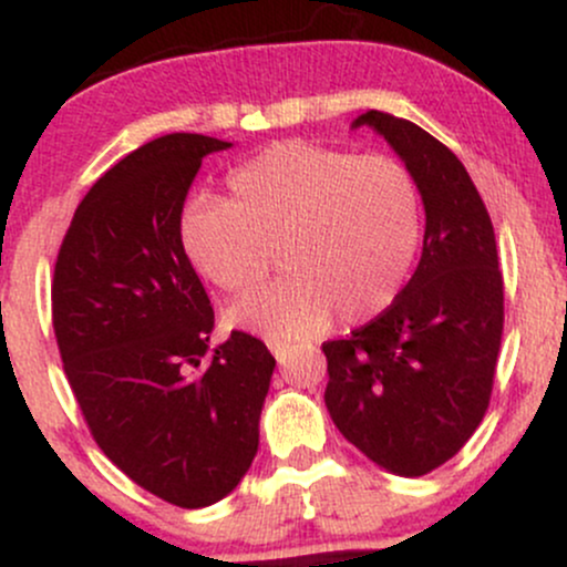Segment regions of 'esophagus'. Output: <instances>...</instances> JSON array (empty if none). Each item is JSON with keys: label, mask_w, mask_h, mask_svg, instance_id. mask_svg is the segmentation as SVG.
<instances>
[{"label": "esophagus", "mask_w": 567, "mask_h": 567, "mask_svg": "<svg viewBox=\"0 0 567 567\" xmlns=\"http://www.w3.org/2000/svg\"><path fill=\"white\" fill-rule=\"evenodd\" d=\"M269 349L279 362H285V357L290 354V343L288 341H269Z\"/></svg>", "instance_id": "esophagus-1"}]
</instances>
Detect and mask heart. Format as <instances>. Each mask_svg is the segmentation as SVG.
<instances>
[{"label":"heart","instance_id":"heart-1","mask_svg":"<svg viewBox=\"0 0 567 567\" xmlns=\"http://www.w3.org/2000/svg\"><path fill=\"white\" fill-rule=\"evenodd\" d=\"M231 199L199 192L178 216L188 264L226 292L256 288L275 264L288 275L229 309L269 338L320 333L338 315H383L421 243V197L402 162L354 157L309 141H279L229 173Z\"/></svg>","mask_w":567,"mask_h":567}]
</instances>
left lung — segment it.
Segmentation results:
<instances>
[{
	"label": "left lung",
	"mask_w": 567,
	"mask_h": 567,
	"mask_svg": "<svg viewBox=\"0 0 567 567\" xmlns=\"http://www.w3.org/2000/svg\"><path fill=\"white\" fill-rule=\"evenodd\" d=\"M405 162L426 213L419 269L383 315L328 357L324 405L338 432L381 470L421 477L483 421L504 330L496 234L470 173L445 143L400 116L365 112Z\"/></svg>",
	"instance_id": "1"
}]
</instances>
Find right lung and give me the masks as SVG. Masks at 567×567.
<instances>
[{
	"instance_id": "1",
	"label": "right lung",
	"mask_w": 567,
	"mask_h": 567,
	"mask_svg": "<svg viewBox=\"0 0 567 567\" xmlns=\"http://www.w3.org/2000/svg\"><path fill=\"white\" fill-rule=\"evenodd\" d=\"M229 141L173 133L95 181L58 250L53 328L90 434L112 464L167 504L229 496L258 453L275 357L216 315L178 239L202 159Z\"/></svg>"
}]
</instances>
